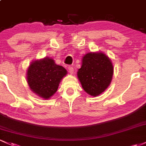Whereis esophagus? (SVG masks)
Here are the masks:
<instances>
[{
	"label": "esophagus",
	"instance_id": "obj_1",
	"mask_svg": "<svg viewBox=\"0 0 146 146\" xmlns=\"http://www.w3.org/2000/svg\"><path fill=\"white\" fill-rule=\"evenodd\" d=\"M68 72H69L70 74H73V68L71 66H68Z\"/></svg>",
	"mask_w": 146,
	"mask_h": 146
}]
</instances>
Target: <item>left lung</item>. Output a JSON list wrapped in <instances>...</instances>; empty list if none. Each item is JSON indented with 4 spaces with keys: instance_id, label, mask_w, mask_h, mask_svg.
<instances>
[{
    "instance_id": "left-lung-1",
    "label": "left lung",
    "mask_w": 146,
    "mask_h": 146,
    "mask_svg": "<svg viewBox=\"0 0 146 146\" xmlns=\"http://www.w3.org/2000/svg\"><path fill=\"white\" fill-rule=\"evenodd\" d=\"M113 66L110 57L102 52H90L83 56L77 76L83 89L91 96H98L110 86Z\"/></svg>"
}]
</instances>
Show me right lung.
<instances>
[{"instance_id": "obj_1", "label": "right lung", "mask_w": 146, "mask_h": 146, "mask_svg": "<svg viewBox=\"0 0 146 146\" xmlns=\"http://www.w3.org/2000/svg\"><path fill=\"white\" fill-rule=\"evenodd\" d=\"M67 70L56 64L50 57L33 61L27 70V82L34 94L43 99L50 98L58 89L59 84Z\"/></svg>"}]
</instances>
